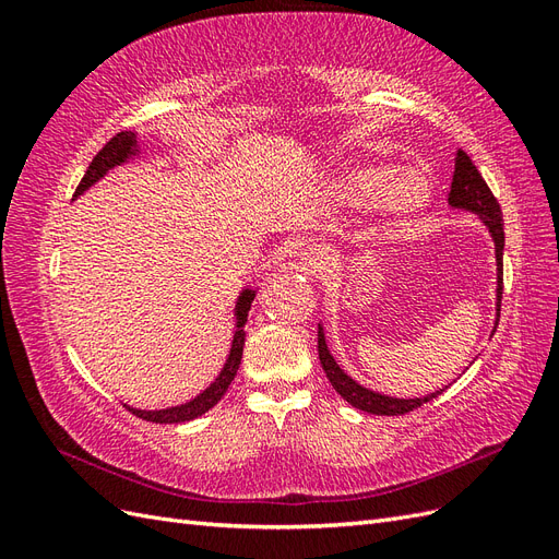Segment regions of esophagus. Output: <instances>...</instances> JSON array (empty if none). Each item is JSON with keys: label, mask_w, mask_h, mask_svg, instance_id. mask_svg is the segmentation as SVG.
<instances>
[{"label": "esophagus", "mask_w": 559, "mask_h": 559, "mask_svg": "<svg viewBox=\"0 0 559 559\" xmlns=\"http://www.w3.org/2000/svg\"><path fill=\"white\" fill-rule=\"evenodd\" d=\"M329 265V257L326 251L317 247V245H308L306 249L298 251V259H296V267L300 273H308V275H319L324 273Z\"/></svg>", "instance_id": "1"}]
</instances>
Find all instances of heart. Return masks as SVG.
Masks as SVG:
<instances>
[{"label":"heart","instance_id":"b5f03b06","mask_svg":"<svg viewBox=\"0 0 559 559\" xmlns=\"http://www.w3.org/2000/svg\"><path fill=\"white\" fill-rule=\"evenodd\" d=\"M333 191L352 207L376 202L382 226L396 233L411 228L431 210L436 181L415 163L389 167L384 160H359L335 173Z\"/></svg>","mask_w":559,"mask_h":559}]
</instances>
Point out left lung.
<instances>
[{
    "label": "left lung",
    "mask_w": 559,
    "mask_h": 559,
    "mask_svg": "<svg viewBox=\"0 0 559 559\" xmlns=\"http://www.w3.org/2000/svg\"><path fill=\"white\" fill-rule=\"evenodd\" d=\"M448 205L452 210L471 212L473 216H478V222L485 226L489 238H492V242H495V259H497V292H495L497 314H495V329H492V335H495L497 324H499L501 292H503V214H501L497 198L492 195V191H489V186L476 170V165L471 163V158L464 154L462 148L456 151V158H454V175H452V189H450ZM317 335H319L317 349H319L321 368H324V373H326L329 382L333 384L335 392L341 394L349 405H354L357 411H364L368 415H405V413H411V411L419 408V405H425V403L433 401L436 396L443 394V389H438V392H431V394L419 396V399H396V396L373 392V389H368L361 382L354 380L352 376H347L341 368V364L333 359V354L326 343L324 321H319Z\"/></svg>",
    "instance_id": "8db88e82"
}]
</instances>
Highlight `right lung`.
Wrapping results in <instances>:
<instances>
[{"label":"right lung","instance_id":"right-lung-1","mask_svg":"<svg viewBox=\"0 0 559 559\" xmlns=\"http://www.w3.org/2000/svg\"><path fill=\"white\" fill-rule=\"evenodd\" d=\"M146 142H142L138 138V132L134 130H126V132H118L111 142H107V146L99 151V154L93 158V163L88 165L86 175H83L81 183L76 186V193L74 200L81 198L88 189L105 179L109 173H114L116 167H123L132 160H140L146 156ZM257 298V286H242L240 296L235 298V310H233V343H230V352L226 357V364L222 368V373L214 378V382L202 389V392L179 405H173V408H163V411H142V408H132V405L123 403L126 408L138 415L146 421H156V425H181V421H191L200 415H205L210 408L222 401V396L226 394V389L230 386V382L238 376V368L242 361V349H245V324H247V317L251 310V302Z\"/></svg>","mask_w":559,"mask_h":559}]
</instances>
